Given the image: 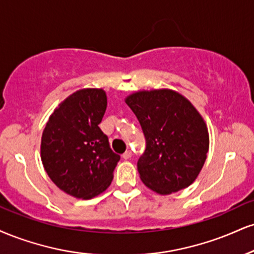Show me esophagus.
Masks as SVG:
<instances>
[{
	"instance_id": "34e87169",
	"label": "esophagus",
	"mask_w": 254,
	"mask_h": 254,
	"mask_svg": "<svg viewBox=\"0 0 254 254\" xmlns=\"http://www.w3.org/2000/svg\"><path fill=\"white\" fill-rule=\"evenodd\" d=\"M132 156V152H131V150H127L123 154V158L124 160H129V158Z\"/></svg>"
}]
</instances>
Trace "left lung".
<instances>
[{"mask_svg": "<svg viewBox=\"0 0 254 254\" xmlns=\"http://www.w3.org/2000/svg\"><path fill=\"white\" fill-rule=\"evenodd\" d=\"M125 103L138 119L145 150L137 162L151 190L168 195L195 181L209 148L206 123L187 98L173 90L139 91Z\"/></svg>", "mask_w": 254, "mask_h": 254, "instance_id": "left-lung-1", "label": "left lung"}]
</instances>
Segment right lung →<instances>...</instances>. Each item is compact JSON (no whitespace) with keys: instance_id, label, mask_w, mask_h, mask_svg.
Listing matches in <instances>:
<instances>
[{"instance_id":"right-lung-1","label":"right lung","mask_w":254,"mask_h":254,"mask_svg":"<svg viewBox=\"0 0 254 254\" xmlns=\"http://www.w3.org/2000/svg\"><path fill=\"white\" fill-rule=\"evenodd\" d=\"M108 99L102 88H84L54 110L41 137V161L54 185L77 198H92L111 185L121 156L98 125Z\"/></svg>"}]
</instances>
